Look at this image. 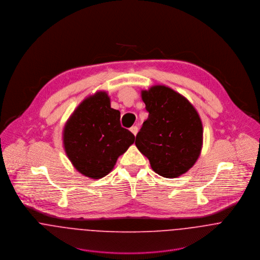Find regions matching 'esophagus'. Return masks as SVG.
Segmentation results:
<instances>
[{
    "label": "esophagus",
    "mask_w": 260,
    "mask_h": 260,
    "mask_svg": "<svg viewBox=\"0 0 260 260\" xmlns=\"http://www.w3.org/2000/svg\"><path fill=\"white\" fill-rule=\"evenodd\" d=\"M130 131L133 133L134 136H136V135H137V132H138V127H137V126H132V127L130 128Z\"/></svg>",
    "instance_id": "esophagus-1"
}]
</instances>
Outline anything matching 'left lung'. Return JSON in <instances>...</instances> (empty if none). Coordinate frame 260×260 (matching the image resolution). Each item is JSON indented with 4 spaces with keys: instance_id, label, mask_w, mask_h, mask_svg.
<instances>
[{
    "instance_id": "left-lung-1",
    "label": "left lung",
    "mask_w": 260,
    "mask_h": 260,
    "mask_svg": "<svg viewBox=\"0 0 260 260\" xmlns=\"http://www.w3.org/2000/svg\"><path fill=\"white\" fill-rule=\"evenodd\" d=\"M141 97L149 115L136 136V147L160 176H181L201 153L203 127L198 112L184 96L165 85L142 90Z\"/></svg>"
}]
</instances>
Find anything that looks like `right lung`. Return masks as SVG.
Here are the masks:
<instances>
[{
  "label": "right lung",
  "mask_w": 260,
  "mask_h": 260,
  "mask_svg": "<svg viewBox=\"0 0 260 260\" xmlns=\"http://www.w3.org/2000/svg\"><path fill=\"white\" fill-rule=\"evenodd\" d=\"M135 140L120 124V112L111 108L105 91L88 96L69 117L63 130V145L75 169L100 179L110 173L117 159Z\"/></svg>",
  "instance_id": "right-lung-1"
}]
</instances>
